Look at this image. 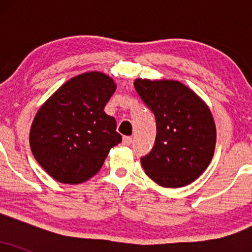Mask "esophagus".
<instances>
[{
  "label": "esophagus",
  "instance_id": "1",
  "mask_svg": "<svg viewBox=\"0 0 252 252\" xmlns=\"http://www.w3.org/2000/svg\"><path fill=\"white\" fill-rule=\"evenodd\" d=\"M132 142V138L130 137V136H124L123 140H122V143L124 144V146H130Z\"/></svg>",
  "mask_w": 252,
  "mask_h": 252
}]
</instances>
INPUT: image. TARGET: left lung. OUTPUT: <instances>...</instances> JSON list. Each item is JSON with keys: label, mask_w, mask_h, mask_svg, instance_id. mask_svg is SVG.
I'll list each match as a JSON object with an SVG mask.
<instances>
[{"label": "left lung", "mask_w": 252, "mask_h": 252, "mask_svg": "<svg viewBox=\"0 0 252 252\" xmlns=\"http://www.w3.org/2000/svg\"><path fill=\"white\" fill-rule=\"evenodd\" d=\"M134 86L156 120L155 146L141 158L144 172L166 189L192 184L215 154L217 130L209 105L178 80L137 78Z\"/></svg>", "instance_id": "obj_1"}]
</instances>
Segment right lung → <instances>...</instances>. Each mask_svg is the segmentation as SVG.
I'll return each instance as SVG.
<instances>
[{
	"instance_id": "right-lung-1",
	"label": "right lung",
	"mask_w": 252,
	"mask_h": 252,
	"mask_svg": "<svg viewBox=\"0 0 252 252\" xmlns=\"http://www.w3.org/2000/svg\"><path fill=\"white\" fill-rule=\"evenodd\" d=\"M115 91L116 84L108 74L85 72L63 83L37 110L30 131L31 150L54 180L88 181L122 141L116 120L104 111Z\"/></svg>"
}]
</instances>
